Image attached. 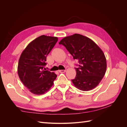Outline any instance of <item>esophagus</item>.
Wrapping results in <instances>:
<instances>
[{
	"label": "esophagus",
	"instance_id": "34e87169",
	"mask_svg": "<svg viewBox=\"0 0 127 127\" xmlns=\"http://www.w3.org/2000/svg\"><path fill=\"white\" fill-rule=\"evenodd\" d=\"M66 70H59V72H61V73H63V72H66Z\"/></svg>",
	"mask_w": 127,
	"mask_h": 127
}]
</instances>
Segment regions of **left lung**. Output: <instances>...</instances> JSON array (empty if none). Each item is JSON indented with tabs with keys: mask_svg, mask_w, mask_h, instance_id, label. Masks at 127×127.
Masks as SVG:
<instances>
[{
	"mask_svg": "<svg viewBox=\"0 0 127 127\" xmlns=\"http://www.w3.org/2000/svg\"><path fill=\"white\" fill-rule=\"evenodd\" d=\"M66 47L78 61L76 76L71 81L78 89L93 90L101 82L106 70V60L102 50L95 42L79 34L64 37L59 43Z\"/></svg>",
	"mask_w": 127,
	"mask_h": 127,
	"instance_id": "1",
	"label": "left lung"
}]
</instances>
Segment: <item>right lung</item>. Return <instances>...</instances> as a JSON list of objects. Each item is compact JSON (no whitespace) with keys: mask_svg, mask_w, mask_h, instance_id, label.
I'll return each mask as SVG.
<instances>
[{"mask_svg":"<svg viewBox=\"0 0 127 127\" xmlns=\"http://www.w3.org/2000/svg\"><path fill=\"white\" fill-rule=\"evenodd\" d=\"M58 40L57 37L41 35L28 45L19 59L17 72L24 85L32 93L41 95L53 85L57 75L46 70L47 56Z\"/></svg>","mask_w":127,"mask_h":127,"instance_id":"1","label":"right lung"}]
</instances>
